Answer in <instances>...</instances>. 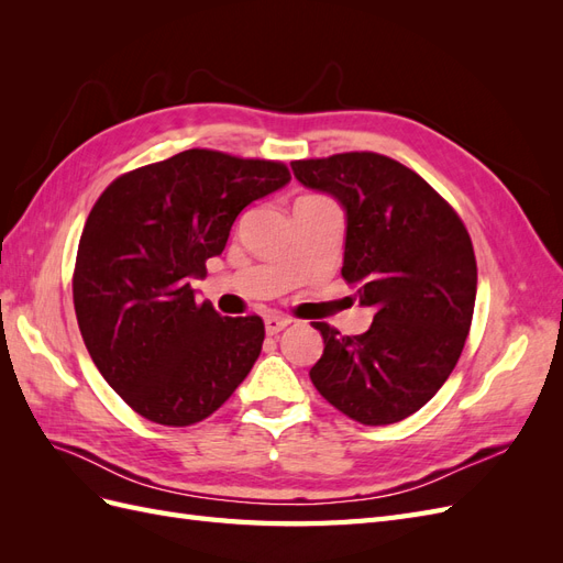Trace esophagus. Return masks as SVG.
<instances>
[{"instance_id":"obj_1","label":"esophagus","mask_w":563,"mask_h":563,"mask_svg":"<svg viewBox=\"0 0 563 563\" xmlns=\"http://www.w3.org/2000/svg\"><path fill=\"white\" fill-rule=\"evenodd\" d=\"M291 321H294L291 317H284V314H267V317H265V331H267L269 335H275V333L284 331Z\"/></svg>"}]
</instances>
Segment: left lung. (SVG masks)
<instances>
[{"label":"left lung","mask_w":563,"mask_h":563,"mask_svg":"<svg viewBox=\"0 0 563 563\" xmlns=\"http://www.w3.org/2000/svg\"><path fill=\"white\" fill-rule=\"evenodd\" d=\"M298 183L345 211L343 277L373 310L362 335L314 321L319 395L362 424H391L428 404L465 347L476 261L463 220L404 164L376 152L291 162Z\"/></svg>","instance_id":"obj_1"}]
</instances>
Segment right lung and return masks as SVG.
I'll use <instances>...</instances> for the list:
<instances>
[{
  "label": "right lung",
  "instance_id": "obj_1",
  "mask_svg": "<svg viewBox=\"0 0 563 563\" xmlns=\"http://www.w3.org/2000/svg\"><path fill=\"white\" fill-rule=\"evenodd\" d=\"M291 180L282 162L185 150L119 176L84 225L73 277L100 376L143 418L185 428L223 406L258 360L261 317H220L192 279L251 201Z\"/></svg>",
  "mask_w": 563,
  "mask_h": 563
}]
</instances>
